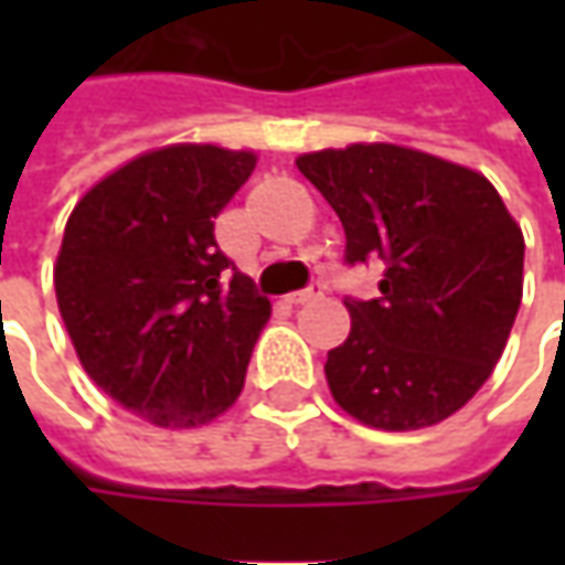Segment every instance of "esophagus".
Here are the masks:
<instances>
[{"mask_svg":"<svg viewBox=\"0 0 565 565\" xmlns=\"http://www.w3.org/2000/svg\"><path fill=\"white\" fill-rule=\"evenodd\" d=\"M320 295H323V286H320V282H311L308 289H298V292L289 295V305H311Z\"/></svg>","mask_w":565,"mask_h":565,"instance_id":"esophagus-1","label":"esophagus"}]
</instances>
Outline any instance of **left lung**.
I'll use <instances>...</instances> for the list:
<instances>
[{
	"mask_svg": "<svg viewBox=\"0 0 565 565\" xmlns=\"http://www.w3.org/2000/svg\"><path fill=\"white\" fill-rule=\"evenodd\" d=\"M337 210L345 264L383 260L377 298L345 295L327 355L333 399L361 424L415 430L459 412L500 361L522 305L525 238L484 175L396 143L298 157Z\"/></svg>",
	"mask_w": 565,
	"mask_h": 565,
	"instance_id": "obj_1",
	"label": "left lung"
}]
</instances>
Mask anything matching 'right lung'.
Here are the masks:
<instances>
[{"label": "right lung", "mask_w": 565, "mask_h": 565, "mask_svg": "<svg viewBox=\"0 0 565 565\" xmlns=\"http://www.w3.org/2000/svg\"><path fill=\"white\" fill-rule=\"evenodd\" d=\"M254 163L245 150L172 143L106 175L68 216L53 279L77 359L160 427L223 415L270 317L213 235Z\"/></svg>", "instance_id": "1"}]
</instances>
